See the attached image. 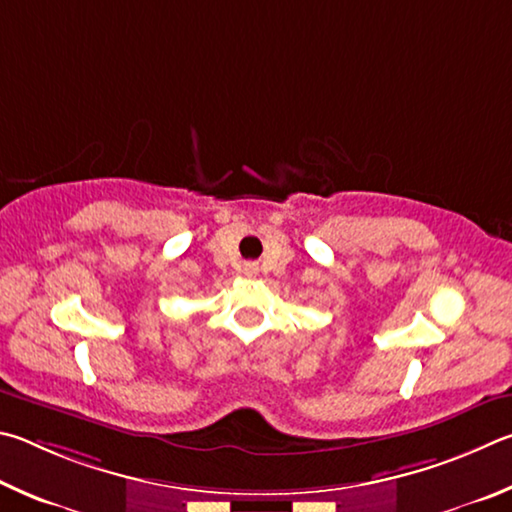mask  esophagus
<instances>
[{"mask_svg":"<svg viewBox=\"0 0 512 512\" xmlns=\"http://www.w3.org/2000/svg\"><path fill=\"white\" fill-rule=\"evenodd\" d=\"M242 270H245L247 276H256L258 274V265L256 263H245V267H242Z\"/></svg>","mask_w":512,"mask_h":512,"instance_id":"esophagus-1","label":"esophagus"}]
</instances>
